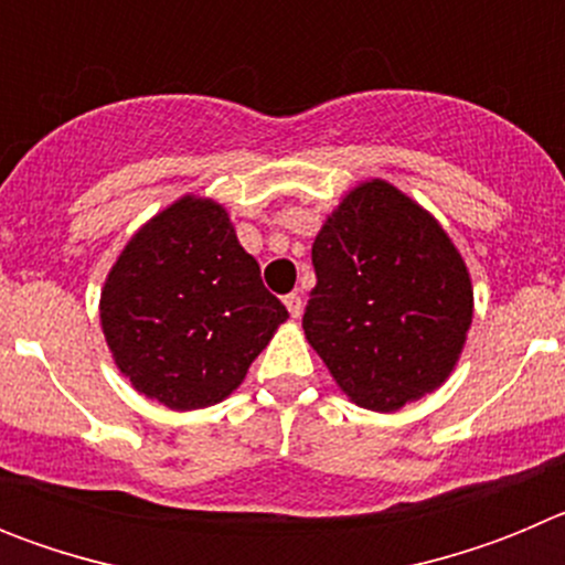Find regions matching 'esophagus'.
Instances as JSON below:
<instances>
[{
  "mask_svg": "<svg viewBox=\"0 0 565 565\" xmlns=\"http://www.w3.org/2000/svg\"><path fill=\"white\" fill-rule=\"evenodd\" d=\"M286 308H288V313H291V317L297 319L299 313H302V297H299V294H288V297H286Z\"/></svg>",
  "mask_w": 565,
  "mask_h": 565,
  "instance_id": "obj_1",
  "label": "esophagus"
}]
</instances>
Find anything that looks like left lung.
<instances>
[{"mask_svg":"<svg viewBox=\"0 0 565 565\" xmlns=\"http://www.w3.org/2000/svg\"><path fill=\"white\" fill-rule=\"evenodd\" d=\"M311 259L302 328L344 396L396 413L450 379L476 297L461 252L422 203L382 178L356 183L319 228Z\"/></svg>","mask_w":565,"mask_h":565,"instance_id":"left-lung-1","label":"left lung"}]
</instances>
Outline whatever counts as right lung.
Here are the masks:
<instances>
[{
    "instance_id": "right-lung-1",
    "label": "right lung",
    "mask_w": 565,
    "mask_h": 565,
    "mask_svg": "<svg viewBox=\"0 0 565 565\" xmlns=\"http://www.w3.org/2000/svg\"><path fill=\"white\" fill-rule=\"evenodd\" d=\"M98 317L121 376L186 413L232 396L288 311L263 286L226 206L189 192L127 239Z\"/></svg>"
}]
</instances>
